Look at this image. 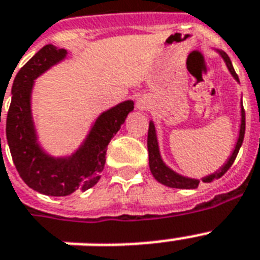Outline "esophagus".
<instances>
[{
	"label": "esophagus",
	"mask_w": 260,
	"mask_h": 260,
	"mask_svg": "<svg viewBox=\"0 0 260 260\" xmlns=\"http://www.w3.org/2000/svg\"><path fill=\"white\" fill-rule=\"evenodd\" d=\"M136 106H138L139 109H144V108H146V104H144V101H142V100H138Z\"/></svg>",
	"instance_id": "esophagus-1"
}]
</instances>
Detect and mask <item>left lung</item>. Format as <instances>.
I'll return each mask as SVG.
<instances>
[{"instance_id": "8db88e82", "label": "left lung", "mask_w": 260, "mask_h": 260, "mask_svg": "<svg viewBox=\"0 0 260 260\" xmlns=\"http://www.w3.org/2000/svg\"><path fill=\"white\" fill-rule=\"evenodd\" d=\"M218 54L221 55V58L224 59L228 70H230L231 75L234 77L235 81L239 82L238 74L235 73V69L232 66V62H231L230 56L224 52V51L216 50ZM240 129H239V138L238 142L235 144V148L232 151V154L230 155V158L224 165H222L217 171H214L213 174H209L206 177L201 178L202 182H212L214 179H218L221 178L226 171L230 170V167L232 166V163L235 162V159L238 156V152L240 150V147L243 144V139H244V132H246V113H244V109H243V102L240 104ZM147 147H148V160H150V170L154 175V178L158 182H160L162 185L169 186V187H175V189H197L198 183H200V179H196V178H189L185 177V175H181V174L175 173L173 169L167 166L166 163L163 162L162 156H160V151H159V143H158V136H156V129H155L154 121H150V126H148V138H147Z\"/></svg>"}]
</instances>
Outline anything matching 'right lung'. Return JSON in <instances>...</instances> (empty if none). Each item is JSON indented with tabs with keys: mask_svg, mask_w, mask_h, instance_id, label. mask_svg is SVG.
Here are the masks:
<instances>
[{
	"mask_svg": "<svg viewBox=\"0 0 260 260\" xmlns=\"http://www.w3.org/2000/svg\"><path fill=\"white\" fill-rule=\"evenodd\" d=\"M66 56L64 48L52 44H47L36 52L14 78L6 116V140L20 177L30 189L52 197H64L97 183L105 166L108 144L134 110V101L126 100L102 112L82 144L71 155L52 156L46 152L39 143L35 128L32 90L35 79Z\"/></svg>",
	"mask_w": 260,
	"mask_h": 260,
	"instance_id": "1",
	"label": "right lung"
}]
</instances>
